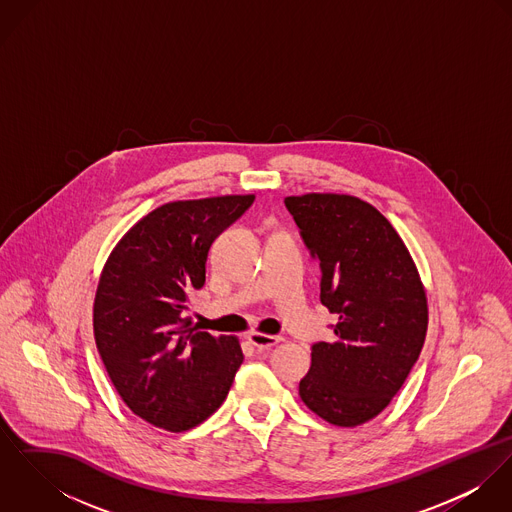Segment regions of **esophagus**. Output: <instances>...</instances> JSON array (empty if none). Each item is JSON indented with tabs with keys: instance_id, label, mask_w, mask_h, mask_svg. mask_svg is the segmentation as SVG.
<instances>
[{
	"instance_id": "34e87169",
	"label": "esophagus",
	"mask_w": 512,
	"mask_h": 512,
	"mask_svg": "<svg viewBox=\"0 0 512 512\" xmlns=\"http://www.w3.org/2000/svg\"><path fill=\"white\" fill-rule=\"evenodd\" d=\"M248 341L256 347V349H270L274 345H278L282 341V337L278 335H266V333H250L248 335Z\"/></svg>"
}]
</instances>
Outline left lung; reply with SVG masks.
I'll list each match as a JSON object with an SVG mask.
<instances>
[{
    "label": "left lung",
    "instance_id": "8db88e82",
    "mask_svg": "<svg viewBox=\"0 0 512 512\" xmlns=\"http://www.w3.org/2000/svg\"><path fill=\"white\" fill-rule=\"evenodd\" d=\"M284 203L319 260L321 303L337 315V339L311 347L299 396L333 426L365 424L422 353L428 299L418 268L394 226L357 197L307 193Z\"/></svg>",
    "mask_w": 512,
    "mask_h": 512
}]
</instances>
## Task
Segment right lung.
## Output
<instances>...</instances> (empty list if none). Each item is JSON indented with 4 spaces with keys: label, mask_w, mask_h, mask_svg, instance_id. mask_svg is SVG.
Masks as SVG:
<instances>
[{
    "label": "right lung",
    "mask_w": 512,
    "mask_h": 512,
    "mask_svg": "<svg viewBox=\"0 0 512 512\" xmlns=\"http://www.w3.org/2000/svg\"><path fill=\"white\" fill-rule=\"evenodd\" d=\"M254 195L175 201L136 222L112 250L94 297V339L126 406L167 432L205 422L242 365L236 337L189 327L207 256Z\"/></svg>",
    "instance_id": "right-lung-1"
}]
</instances>
